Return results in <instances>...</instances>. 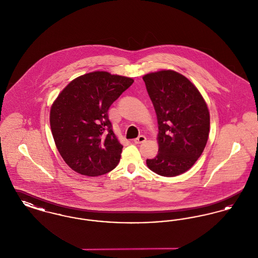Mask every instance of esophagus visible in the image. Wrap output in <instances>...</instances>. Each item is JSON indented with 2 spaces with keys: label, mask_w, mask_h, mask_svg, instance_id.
<instances>
[{
  "label": "esophagus",
  "mask_w": 258,
  "mask_h": 258,
  "mask_svg": "<svg viewBox=\"0 0 258 258\" xmlns=\"http://www.w3.org/2000/svg\"><path fill=\"white\" fill-rule=\"evenodd\" d=\"M146 137L144 136V135H139L137 138H135V144H142V143H144L145 141H146Z\"/></svg>",
  "instance_id": "34e87169"
}]
</instances>
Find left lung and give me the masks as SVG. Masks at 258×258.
<instances>
[{
  "instance_id": "8db88e82",
  "label": "left lung",
  "mask_w": 258,
  "mask_h": 258,
  "mask_svg": "<svg viewBox=\"0 0 258 258\" xmlns=\"http://www.w3.org/2000/svg\"><path fill=\"white\" fill-rule=\"evenodd\" d=\"M159 123V153L147 166L164 177L187 171L204 151L210 132L207 104L194 83L171 70L143 76Z\"/></svg>"
}]
</instances>
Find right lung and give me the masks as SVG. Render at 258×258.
I'll use <instances>...</instances> for the list:
<instances>
[{
  "label": "right lung",
  "mask_w": 258,
  "mask_h": 258,
  "mask_svg": "<svg viewBox=\"0 0 258 258\" xmlns=\"http://www.w3.org/2000/svg\"><path fill=\"white\" fill-rule=\"evenodd\" d=\"M134 79L93 72L70 82L50 109L52 135L64 162L75 172L95 177L113 170L123 145L108 118L111 104Z\"/></svg>",
  "instance_id": "1"
}]
</instances>
